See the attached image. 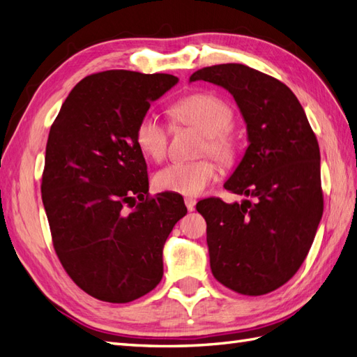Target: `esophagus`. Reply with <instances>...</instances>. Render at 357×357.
I'll list each match as a JSON object with an SVG mask.
<instances>
[{
    "label": "esophagus",
    "instance_id": "34e87169",
    "mask_svg": "<svg viewBox=\"0 0 357 357\" xmlns=\"http://www.w3.org/2000/svg\"><path fill=\"white\" fill-rule=\"evenodd\" d=\"M184 202H185V206H187V210L188 211H193L195 210V205H196V199L195 197H185L184 199Z\"/></svg>",
    "mask_w": 357,
    "mask_h": 357
}]
</instances>
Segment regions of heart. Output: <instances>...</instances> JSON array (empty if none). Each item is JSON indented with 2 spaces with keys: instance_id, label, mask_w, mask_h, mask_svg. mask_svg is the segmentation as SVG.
<instances>
[{
  "instance_id": "heart-1",
  "label": "heart",
  "mask_w": 357,
  "mask_h": 357,
  "mask_svg": "<svg viewBox=\"0 0 357 357\" xmlns=\"http://www.w3.org/2000/svg\"><path fill=\"white\" fill-rule=\"evenodd\" d=\"M175 128H196L204 132L201 153H210L222 164L236 160L237 144L231 132L234 111L222 97L213 93H196L181 98L170 107ZM172 128L158 115L146 112L135 128V143L147 160L161 161L169 149ZM219 175V165L211 158L175 161L156 172L155 187L162 192L187 196L202 193Z\"/></svg>"
}]
</instances>
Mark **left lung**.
I'll return each instance as SVG.
<instances>
[{
    "label": "left lung",
    "instance_id": "1",
    "mask_svg": "<svg viewBox=\"0 0 357 357\" xmlns=\"http://www.w3.org/2000/svg\"><path fill=\"white\" fill-rule=\"evenodd\" d=\"M205 80L233 94L248 128L243 160L225 182L242 204L206 197L196 210L206 222L214 278L242 295H264L300 269L324 211L319 146L303 106L283 82L242 63L205 66Z\"/></svg>",
    "mask_w": 357,
    "mask_h": 357
}]
</instances>
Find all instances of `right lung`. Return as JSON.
Here are the masks:
<instances>
[{
  "mask_svg": "<svg viewBox=\"0 0 357 357\" xmlns=\"http://www.w3.org/2000/svg\"><path fill=\"white\" fill-rule=\"evenodd\" d=\"M178 82L126 70L82 79L50 129L43 202L57 259L82 291L129 303L162 278V248L184 218L175 193L149 195L137 123Z\"/></svg>",
  "mask_w": 357,
  "mask_h": 357,
  "instance_id": "1",
  "label": "right lung"
}]
</instances>
